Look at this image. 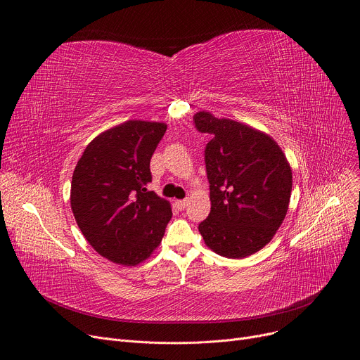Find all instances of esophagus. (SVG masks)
Returning a JSON list of instances; mask_svg holds the SVG:
<instances>
[{"label": "esophagus", "instance_id": "obj_1", "mask_svg": "<svg viewBox=\"0 0 360 360\" xmlns=\"http://www.w3.org/2000/svg\"><path fill=\"white\" fill-rule=\"evenodd\" d=\"M188 203H189V199H179V200H175V205H176V208L178 210H185L186 207H188Z\"/></svg>", "mask_w": 360, "mask_h": 360}]
</instances>
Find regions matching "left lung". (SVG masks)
I'll return each instance as SVG.
<instances>
[{
    "mask_svg": "<svg viewBox=\"0 0 360 360\" xmlns=\"http://www.w3.org/2000/svg\"><path fill=\"white\" fill-rule=\"evenodd\" d=\"M193 118L200 132L214 135L205 149L211 212L199 224V232L215 253L246 258L272 240L286 217L290 164L264 131L208 111Z\"/></svg>",
    "mask_w": 360,
    "mask_h": 360,
    "instance_id": "1",
    "label": "left lung"
}]
</instances>
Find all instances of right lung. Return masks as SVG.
Returning <instances> with one entry per match:
<instances>
[{
	"instance_id": "add662e5",
	"label": "right lung",
	"mask_w": 360,
	"mask_h": 360,
	"mask_svg": "<svg viewBox=\"0 0 360 360\" xmlns=\"http://www.w3.org/2000/svg\"><path fill=\"white\" fill-rule=\"evenodd\" d=\"M165 122L131 120L95 136L72 174L71 210L88 243L105 259L136 266L155 250L172 218L169 200L146 191L149 162Z\"/></svg>"
}]
</instances>
